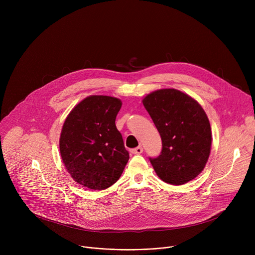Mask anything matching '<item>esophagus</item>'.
<instances>
[{
	"instance_id": "34e87169",
	"label": "esophagus",
	"mask_w": 255,
	"mask_h": 255,
	"mask_svg": "<svg viewBox=\"0 0 255 255\" xmlns=\"http://www.w3.org/2000/svg\"><path fill=\"white\" fill-rule=\"evenodd\" d=\"M142 152H143V148L141 146H138L136 148L131 149V153H133V154H141Z\"/></svg>"
}]
</instances>
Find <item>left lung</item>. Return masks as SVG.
<instances>
[{
	"label": "left lung",
	"instance_id": "8db88e82",
	"mask_svg": "<svg viewBox=\"0 0 255 255\" xmlns=\"http://www.w3.org/2000/svg\"><path fill=\"white\" fill-rule=\"evenodd\" d=\"M142 103L162 141L160 155L149 158L158 177L174 186L196 178L205 168L212 145L210 122L202 106L175 89L154 91Z\"/></svg>",
	"mask_w": 255,
	"mask_h": 255
}]
</instances>
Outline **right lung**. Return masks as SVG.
Instances as JSON below:
<instances>
[{
    "instance_id": "obj_1",
    "label": "right lung",
    "mask_w": 255,
    "mask_h": 255,
    "mask_svg": "<svg viewBox=\"0 0 255 255\" xmlns=\"http://www.w3.org/2000/svg\"><path fill=\"white\" fill-rule=\"evenodd\" d=\"M122 102L90 96L67 115L59 138L62 162L78 184L105 190L120 178L129 159L115 120Z\"/></svg>"
}]
</instances>
